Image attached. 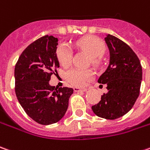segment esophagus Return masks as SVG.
I'll return each mask as SVG.
<instances>
[{
    "label": "esophagus",
    "mask_w": 150,
    "mask_h": 150,
    "mask_svg": "<svg viewBox=\"0 0 150 150\" xmlns=\"http://www.w3.org/2000/svg\"><path fill=\"white\" fill-rule=\"evenodd\" d=\"M87 88H78V87H75L74 88V91L75 92H85L87 91Z\"/></svg>",
    "instance_id": "esophagus-1"
}]
</instances>
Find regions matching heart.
Returning <instances> with one entry per match:
<instances>
[{
	"mask_svg": "<svg viewBox=\"0 0 150 150\" xmlns=\"http://www.w3.org/2000/svg\"><path fill=\"white\" fill-rule=\"evenodd\" d=\"M75 45L76 47L86 51L94 59L100 57L104 52L103 44L100 40L94 36H85L79 40L75 43ZM56 57L62 66L70 65L72 59V50L70 46L65 43L59 44L56 48ZM92 75L93 73L90 70L73 68L66 72L65 77L70 84L80 87L86 85V83L91 79Z\"/></svg>",
	"mask_w": 150,
	"mask_h": 150,
	"instance_id": "heart-1",
	"label": "heart"
}]
</instances>
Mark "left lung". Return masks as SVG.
<instances>
[{"label":"left lung","instance_id":"obj_1","mask_svg":"<svg viewBox=\"0 0 150 150\" xmlns=\"http://www.w3.org/2000/svg\"><path fill=\"white\" fill-rule=\"evenodd\" d=\"M105 41L110 51V63L98 82L106 84L108 92L92 106V110L97 116L115 120L130 110L138 99L142 67L136 54L121 40L107 34Z\"/></svg>","mask_w":150,"mask_h":150}]
</instances>
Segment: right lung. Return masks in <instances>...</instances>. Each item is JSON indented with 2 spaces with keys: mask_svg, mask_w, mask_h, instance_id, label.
Instances as JSON below:
<instances>
[{
  "mask_svg": "<svg viewBox=\"0 0 150 150\" xmlns=\"http://www.w3.org/2000/svg\"><path fill=\"white\" fill-rule=\"evenodd\" d=\"M57 45L58 39L52 35L40 37L25 48L15 67V91L19 103L33 120L44 125L64 117L74 91L72 88L58 89L50 85L54 69L59 67Z\"/></svg>",
  "mask_w": 150,
  "mask_h": 150,
  "instance_id": "add662e5",
  "label": "right lung"
}]
</instances>
